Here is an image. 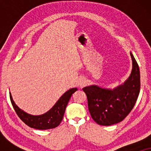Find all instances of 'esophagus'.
Here are the masks:
<instances>
[{
    "mask_svg": "<svg viewBox=\"0 0 151 151\" xmlns=\"http://www.w3.org/2000/svg\"><path fill=\"white\" fill-rule=\"evenodd\" d=\"M85 84V82L84 81V80H80V81L78 82V85H79L80 87H82V86H84V84Z\"/></svg>",
    "mask_w": 151,
    "mask_h": 151,
    "instance_id": "esophagus-1",
    "label": "esophagus"
}]
</instances>
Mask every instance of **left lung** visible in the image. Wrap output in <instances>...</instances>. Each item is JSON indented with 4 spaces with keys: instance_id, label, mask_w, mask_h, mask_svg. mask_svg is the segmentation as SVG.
I'll return each mask as SVG.
<instances>
[{
    "instance_id": "obj_1",
    "label": "left lung",
    "mask_w": 151,
    "mask_h": 151,
    "mask_svg": "<svg viewBox=\"0 0 151 151\" xmlns=\"http://www.w3.org/2000/svg\"><path fill=\"white\" fill-rule=\"evenodd\" d=\"M130 54L133 69L124 84L113 90L97 85L82 88L87 97L90 114L98 124L110 126L120 122L135 106L140 91V73L135 58Z\"/></svg>"
}]
</instances>
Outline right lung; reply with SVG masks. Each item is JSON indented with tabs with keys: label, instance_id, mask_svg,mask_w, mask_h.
<instances>
[{
	"label": "right lung",
	"instance_id": "obj_1",
	"mask_svg": "<svg viewBox=\"0 0 151 151\" xmlns=\"http://www.w3.org/2000/svg\"><path fill=\"white\" fill-rule=\"evenodd\" d=\"M78 90L73 88L65 92L62 96L54 106L49 111L40 115H33L24 112L15 104L9 93L10 100L16 114L24 124L31 128L39 130H47L57 127L63 120L66 107L71 98L72 94Z\"/></svg>",
	"mask_w": 151,
	"mask_h": 151
}]
</instances>
